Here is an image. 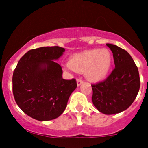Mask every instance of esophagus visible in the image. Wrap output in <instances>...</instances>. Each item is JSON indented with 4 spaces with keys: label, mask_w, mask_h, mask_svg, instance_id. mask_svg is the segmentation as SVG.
Segmentation results:
<instances>
[{
    "label": "esophagus",
    "mask_w": 148,
    "mask_h": 148,
    "mask_svg": "<svg viewBox=\"0 0 148 148\" xmlns=\"http://www.w3.org/2000/svg\"><path fill=\"white\" fill-rule=\"evenodd\" d=\"M83 83H84V81H83V80L81 79H77V86H81V85Z\"/></svg>",
    "instance_id": "34e87169"
}]
</instances>
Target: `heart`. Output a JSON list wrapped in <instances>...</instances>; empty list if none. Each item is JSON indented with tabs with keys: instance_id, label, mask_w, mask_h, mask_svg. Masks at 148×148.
<instances>
[{
	"instance_id": "obj_1",
	"label": "heart",
	"mask_w": 148,
	"mask_h": 148,
	"mask_svg": "<svg viewBox=\"0 0 148 148\" xmlns=\"http://www.w3.org/2000/svg\"><path fill=\"white\" fill-rule=\"evenodd\" d=\"M113 56L106 49H94L72 56L68 64L72 70L78 72L86 71V76L92 81L104 79L111 67Z\"/></svg>"
}]
</instances>
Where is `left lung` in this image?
Returning a JSON list of instances; mask_svg holds the SVG:
<instances>
[{"instance_id": "left-lung-1", "label": "left lung", "mask_w": 148, "mask_h": 148, "mask_svg": "<svg viewBox=\"0 0 148 148\" xmlns=\"http://www.w3.org/2000/svg\"><path fill=\"white\" fill-rule=\"evenodd\" d=\"M113 53L115 68L102 81L92 84V100L98 111L106 115L119 113L128 108L136 97L140 81L138 69L125 49L106 44Z\"/></svg>"}]
</instances>
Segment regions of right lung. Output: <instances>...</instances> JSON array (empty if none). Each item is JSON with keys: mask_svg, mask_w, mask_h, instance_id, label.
Segmentation results:
<instances>
[{"mask_svg": "<svg viewBox=\"0 0 148 148\" xmlns=\"http://www.w3.org/2000/svg\"><path fill=\"white\" fill-rule=\"evenodd\" d=\"M65 49L43 47L31 49L21 58L13 72L12 92L25 114L40 121L58 118L77 87L75 79H62L57 60Z\"/></svg>", "mask_w": 148, "mask_h": 148, "instance_id": "right-lung-1", "label": "right lung"}]
</instances>
